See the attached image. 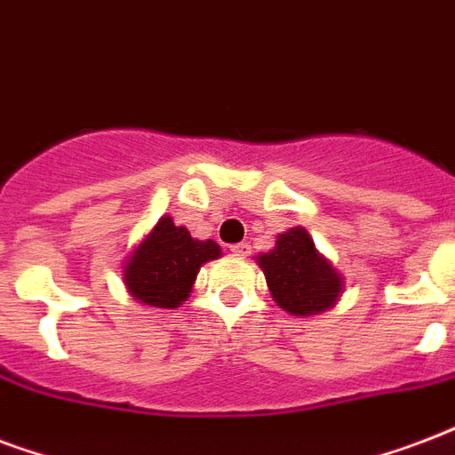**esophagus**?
<instances>
[{"label": "esophagus", "mask_w": 455, "mask_h": 455, "mask_svg": "<svg viewBox=\"0 0 455 455\" xmlns=\"http://www.w3.org/2000/svg\"><path fill=\"white\" fill-rule=\"evenodd\" d=\"M231 252L238 255V258H245V255H251V245L248 243H235V245H231Z\"/></svg>", "instance_id": "34e87169"}]
</instances>
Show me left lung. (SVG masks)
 <instances>
[{
    "label": "left lung",
    "instance_id": "left-lung-1",
    "mask_svg": "<svg viewBox=\"0 0 455 455\" xmlns=\"http://www.w3.org/2000/svg\"><path fill=\"white\" fill-rule=\"evenodd\" d=\"M258 265L276 305L296 317L320 315L341 296L343 276L317 252L312 235L303 227L276 235L274 251L259 255Z\"/></svg>",
    "mask_w": 455,
    "mask_h": 455
}]
</instances>
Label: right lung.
Here are the masks:
<instances>
[{
	"instance_id": "obj_1",
	"label": "right lung",
	"mask_w": 455,
	"mask_h": 455,
	"mask_svg": "<svg viewBox=\"0 0 455 455\" xmlns=\"http://www.w3.org/2000/svg\"><path fill=\"white\" fill-rule=\"evenodd\" d=\"M214 241H196L186 227L162 217L124 265L128 293L152 307H179L190 296L200 267L217 259Z\"/></svg>"
}]
</instances>
